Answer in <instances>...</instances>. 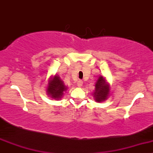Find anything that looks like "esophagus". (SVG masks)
Returning a JSON list of instances; mask_svg holds the SVG:
<instances>
[{
  "mask_svg": "<svg viewBox=\"0 0 153 153\" xmlns=\"http://www.w3.org/2000/svg\"><path fill=\"white\" fill-rule=\"evenodd\" d=\"M82 85H83V81H81V80H79V81H77V86H78V87H81Z\"/></svg>",
  "mask_w": 153,
  "mask_h": 153,
  "instance_id": "1",
  "label": "esophagus"
}]
</instances>
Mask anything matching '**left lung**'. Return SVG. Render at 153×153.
<instances>
[{
	"label": "left lung",
	"instance_id": "1",
	"mask_svg": "<svg viewBox=\"0 0 153 153\" xmlns=\"http://www.w3.org/2000/svg\"><path fill=\"white\" fill-rule=\"evenodd\" d=\"M95 101L98 103L104 102L110 95V84L106 78L99 76L95 84V90L92 93Z\"/></svg>",
	"mask_w": 153,
	"mask_h": 153
}]
</instances>
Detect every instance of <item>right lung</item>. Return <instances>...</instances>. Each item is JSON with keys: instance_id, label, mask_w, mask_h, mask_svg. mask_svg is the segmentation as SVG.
Here are the masks:
<instances>
[{"instance_id": "add662e5", "label": "right lung", "mask_w": 153, "mask_h": 153, "mask_svg": "<svg viewBox=\"0 0 153 153\" xmlns=\"http://www.w3.org/2000/svg\"><path fill=\"white\" fill-rule=\"evenodd\" d=\"M68 86L64 84L59 75L55 74L49 77L47 86V94L49 97L55 100H60L67 90Z\"/></svg>"}]
</instances>
